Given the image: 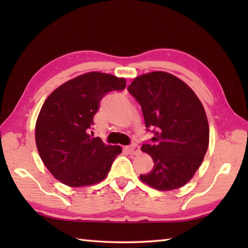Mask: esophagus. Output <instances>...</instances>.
Here are the masks:
<instances>
[{"label": "esophagus", "instance_id": "esophagus-1", "mask_svg": "<svg viewBox=\"0 0 248 248\" xmlns=\"http://www.w3.org/2000/svg\"><path fill=\"white\" fill-rule=\"evenodd\" d=\"M125 150H127L130 155H139L140 150V147L138 145H131V146H127L125 147Z\"/></svg>", "mask_w": 248, "mask_h": 248}]
</instances>
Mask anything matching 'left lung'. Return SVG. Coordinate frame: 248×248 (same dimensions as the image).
I'll list each match as a JSON object with an SVG mask.
<instances>
[{"mask_svg": "<svg viewBox=\"0 0 248 248\" xmlns=\"http://www.w3.org/2000/svg\"><path fill=\"white\" fill-rule=\"evenodd\" d=\"M128 91L140 104L146 128L156 129L154 143L140 148L155 166L140 179L162 192L186 186L202 165L209 146L202 103L187 84L164 71L139 76Z\"/></svg>", "mask_w": 248, "mask_h": 248, "instance_id": "left-lung-1", "label": "left lung"}]
</instances>
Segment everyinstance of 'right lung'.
<instances>
[{"instance_id":"right-lung-1","label":"right lung","mask_w":248,"mask_h":248,"mask_svg":"<svg viewBox=\"0 0 248 248\" xmlns=\"http://www.w3.org/2000/svg\"><path fill=\"white\" fill-rule=\"evenodd\" d=\"M125 78L87 72L67 81L43 104L35 127L39 155L54 178L71 187L93 186L107 178L120 146L92 139L89 129L105 93L121 91Z\"/></svg>"}]
</instances>
